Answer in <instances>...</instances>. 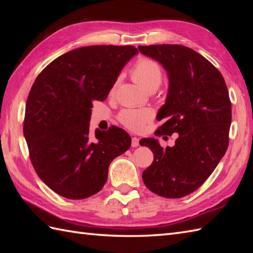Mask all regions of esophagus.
<instances>
[{"instance_id":"obj_1","label":"esophagus","mask_w":253,"mask_h":253,"mask_svg":"<svg viewBox=\"0 0 253 253\" xmlns=\"http://www.w3.org/2000/svg\"><path fill=\"white\" fill-rule=\"evenodd\" d=\"M139 146V138L137 137H132L131 138V147L132 148H136Z\"/></svg>"}]
</instances>
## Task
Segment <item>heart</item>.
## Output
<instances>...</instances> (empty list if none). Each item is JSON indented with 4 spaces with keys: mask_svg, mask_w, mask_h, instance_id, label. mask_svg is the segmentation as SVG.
<instances>
[{
    "mask_svg": "<svg viewBox=\"0 0 253 253\" xmlns=\"http://www.w3.org/2000/svg\"><path fill=\"white\" fill-rule=\"evenodd\" d=\"M131 77L143 89L149 91L152 88H158L162 83L163 74L157 63L141 58L131 69ZM115 88V85H114ZM153 113L149 109H127L122 111L118 120L124 126L131 130H141L144 124L151 120Z\"/></svg>",
    "mask_w": 253,
    "mask_h": 253,
    "instance_id": "b5f03b06",
    "label": "heart"
}]
</instances>
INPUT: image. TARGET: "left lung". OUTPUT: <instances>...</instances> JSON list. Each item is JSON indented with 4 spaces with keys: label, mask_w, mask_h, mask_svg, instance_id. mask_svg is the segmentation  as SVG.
Wrapping results in <instances>:
<instances>
[{
    "label": "left lung",
    "mask_w": 253,
    "mask_h": 253,
    "mask_svg": "<svg viewBox=\"0 0 253 253\" xmlns=\"http://www.w3.org/2000/svg\"><path fill=\"white\" fill-rule=\"evenodd\" d=\"M138 49L168 72V95L157 115L164 124L155 135L178 133L175 146L165 149L154 138L139 141L154 155L142 179L161 197H185L208 179L227 150L232 103L226 84L215 66L190 47L159 44Z\"/></svg>",
    "instance_id": "left-lung-1"
}]
</instances>
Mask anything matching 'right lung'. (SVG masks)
Segmentation results:
<instances>
[{"label": "right lung", "mask_w": 253, "mask_h": 253, "mask_svg": "<svg viewBox=\"0 0 253 253\" xmlns=\"http://www.w3.org/2000/svg\"><path fill=\"white\" fill-rule=\"evenodd\" d=\"M132 45H90L51 62L35 80L26 103L24 136L40 179L64 198L80 200L99 192L109 166L130 148L128 133L115 126L90 133L92 102L104 101Z\"/></svg>", "instance_id": "add662e5"}]
</instances>
